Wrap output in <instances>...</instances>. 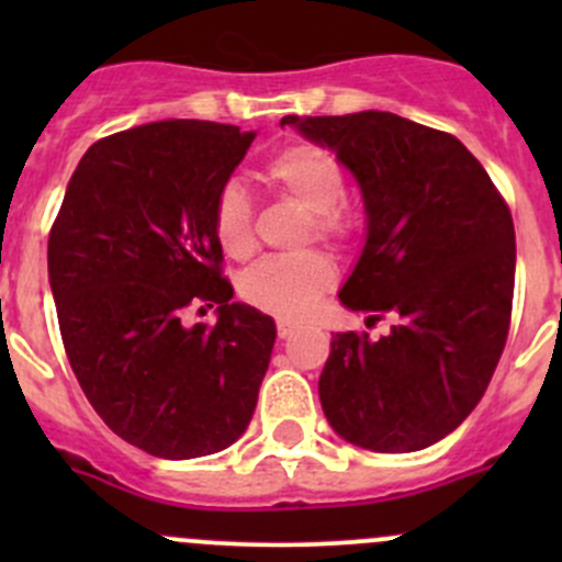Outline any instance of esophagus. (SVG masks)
<instances>
[{
	"label": "esophagus",
	"mask_w": 562,
	"mask_h": 562,
	"mask_svg": "<svg viewBox=\"0 0 562 562\" xmlns=\"http://www.w3.org/2000/svg\"><path fill=\"white\" fill-rule=\"evenodd\" d=\"M296 323H291V321H277V334H280V339H288V337H293V334H296Z\"/></svg>",
	"instance_id": "1"
}]
</instances>
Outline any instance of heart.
Here are the masks:
<instances>
[{
  "label": "heart",
  "instance_id": "heart-1",
  "mask_svg": "<svg viewBox=\"0 0 562 562\" xmlns=\"http://www.w3.org/2000/svg\"><path fill=\"white\" fill-rule=\"evenodd\" d=\"M266 176L310 212V228L321 239H339L348 231L342 212L345 173L339 162L317 146H291L274 155L266 166ZM212 231L217 245L231 258L252 252V203L245 187L228 181L214 198ZM331 258L323 252L271 255L249 266L241 277V296L252 307L277 317H304L317 299L334 285Z\"/></svg>",
  "mask_w": 562,
  "mask_h": 562
}]
</instances>
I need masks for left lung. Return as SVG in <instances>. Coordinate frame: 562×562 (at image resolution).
<instances>
[{
    "mask_svg": "<svg viewBox=\"0 0 562 562\" xmlns=\"http://www.w3.org/2000/svg\"><path fill=\"white\" fill-rule=\"evenodd\" d=\"M359 181L364 247L339 288L386 337L337 331L317 381L334 432L407 454L454 432L492 381L512 321L517 236L484 166L454 135L389 111L282 116Z\"/></svg>",
    "mask_w": 562,
    "mask_h": 562,
    "instance_id": "8db88e82",
    "label": "left lung"
}]
</instances>
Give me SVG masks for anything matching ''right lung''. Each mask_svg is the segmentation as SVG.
<instances>
[{"label": "right lung", "instance_id": "1", "mask_svg": "<svg viewBox=\"0 0 562 562\" xmlns=\"http://www.w3.org/2000/svg\"><path fill=\"white\" fill-rule=\"evenodd\" d=\"M255 133L166 119L108 135L70 176L48 239L61 342L83 394L127 443L195 459L245 435L277 326L234 302L212 231ZM218 304V323L183 313Z\"/></svg>", "mask_w": 562, "mask_h": 562}]
</instances>
